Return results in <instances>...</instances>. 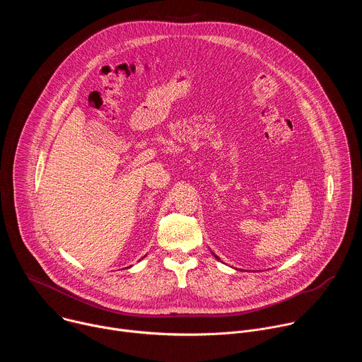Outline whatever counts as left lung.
Segmentation results:
<instances>
[{"label":"left lung","instance_id":"1","mask_svg":"<svg viewBox=\"0 0 362 362\" xmlns=\"http://www.w3.org/2000/svg\"><path fill=\"white\" fill-rule=\"evenodd\" d=\"M214 255H215V253H214ZM215 257H216V259H219V257H218V256H216V255H215Z\"/></svg>","mask_w":362,"mask_h":362}]
</instances>
